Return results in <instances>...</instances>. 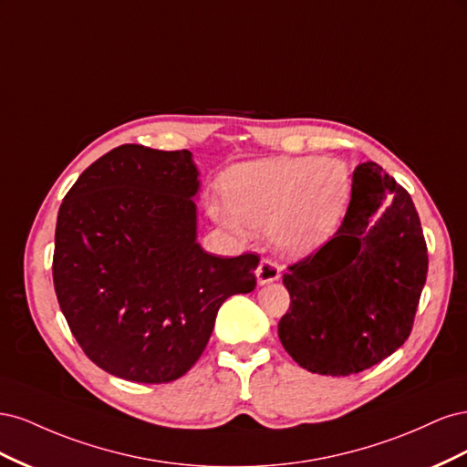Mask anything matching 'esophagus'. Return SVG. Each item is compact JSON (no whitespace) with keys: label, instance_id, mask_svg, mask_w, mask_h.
<instances>
[{"label":"esophagus","instance_id":"1","mask_svg":"<svg viewBox=\"0 0 467 467\" xmlns=\"http://www.w3.org/2000/svg\"><path fill=\"white\" fill-rule=\"evenodd\" d=\"M280 276V266L273 259H263L257 266V280L259 285H268V282H275Z\"/></svg>","mask_w":467,"mask_h":467}]
</instances>
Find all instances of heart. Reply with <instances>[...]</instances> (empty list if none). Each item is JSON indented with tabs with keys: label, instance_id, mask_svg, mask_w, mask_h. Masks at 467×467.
<instances>
[{
	"label": "heart",
	"instance_id": "b5f03b06",
	"mask_svg": "<svg viewBox=\"0 0 467 467\" xmlns=\"http://www.w3.org/2000/svg\"><path fill=\"white\" fill-rule=\"evenodd\" d=\"M223 202L212 201L210 214L223 228L245 235L247 228L271 230L286 253L321 244L341 220L350 194L343 161L273 158L232 167L222 179Z\"/></svg>",
	"mask_w": 467,
	"mask_h": 467
}]
</instances>
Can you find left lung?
Segmentation results:
<instances>
[{"instance_id":"left-lung-1","label":"left lung","mask_w":467,"mask_h":467,"mask_svg":"<svg viewBox=\"0 0 467 467\" xmlns=\"http://www.w3.org/2000/svg\"><path fill=\"white\" fill-rule=\"evenodd\" d=\"M389 192L392 206L372 223ZM427 271V242L411 194L378 163H360L341 225L282 276L290 294L278 321L282 347L321 376L372 368L411 335Z\"/></svg>"}]
</instances>
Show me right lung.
Returning <instances> with one entry per match:
<instances>
[{"label": "right lung", "instance_id": "right-lung-1", "mask_svg": "<svg viewBox=\"0 0 467 467\" xmlns=\"http://www.w3.org/2000/svg\"><path fill=\"white\" fill-rule=\"evenodd\" d=\"M196 177L189 150L124 144L60 206L54 290L81 350L112 376L167 384L187 374L220 306L257 286V253L228 259L196 244Z\"/></svg>", "mask_w": 467, "mask_h": 467}]
</instances>
